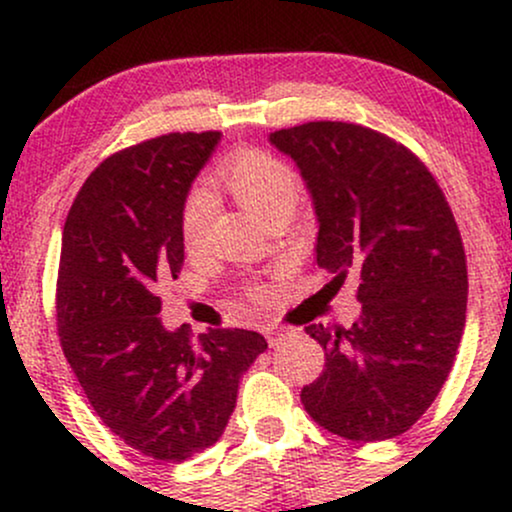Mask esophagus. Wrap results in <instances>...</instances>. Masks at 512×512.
<instances>
[{
	"mask_svg": "<svg viewBox=\"0 0 512 512\" xmlns=\"http://www.w3.org/2000/svg\"><path fill=\"white\" fill-rule=\"evenodd\" d=\"M281 337H284V330H281V327H272V330L267 332V339H269V344H276V342H279Z\"/></svg>",
	"mask_w": 512,
	"mask_h": 512,
	"instance_id": "1",
	"label": "esophagus"
}]
</instances>
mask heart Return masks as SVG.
<instances>
[{"instance_id": "obj_1", "label": "heart", "mask_w": 512, "mask_h": 512, "mask_svg": "<svg viewBox=\"0 0 512 512\" xmlns=\"http://www.w3.org/2000/svg\"><path fill=\"white\" fill-rule=\"evenodd\" d=\"M214 180L226 192L243 204L255 216H264L281 204H296L301 197V175L291 163L264 149H238L226 156L214 170ZM214 197L202 187H195L185 197L180 214V231L187 248H197L207 236L211 216H214ZM260 298L262 289H252Z\"/></svg>"}]
</instances>
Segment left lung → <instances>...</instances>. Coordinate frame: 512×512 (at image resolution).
Returning <instances> with one entry per match:
<instances>
[{
	"instance_id": "left-lung-1",
	"label": "left lung",
	"mask_w": 512,
	"mask_h": 512,
	"mask_svg": "<svg viewBox=\"0 0 512 512\" xmlns=\"http://www.w3.org/2000/svg\"><path fill=\"white\" fill-rule=\"evenodd\" d=\"M269 142L313 195L317 264L358 276L361 317L308 325L325 370L301 390L315 424L346 440L402 436L424 416L460 346L467 257L448 199L419 156L354 122H305Z\"/></svg>"
}]
</instances>
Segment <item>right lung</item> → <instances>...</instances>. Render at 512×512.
Here are the masks:
<instances>
[{
  "instance_id": "right-lung-1",
  "label": "right lung",
  "mask_w": 512,
  "mask_h": 512,
  "mask_svg": "<svg viewBox=\"0 0 512 512\" xmlns=\"http://www.w3.org/2000/svg\"><path fill=\"white\" fill-rule=\"evenodd\" d=\"M221 132H173L117 151L88 175L62 231L57 332L105 428L185 462L221 438L240 375L267 349L250 330L192 337L161 325V279L185 260L180 214Z\"/></svg>"
}]
</instances>
